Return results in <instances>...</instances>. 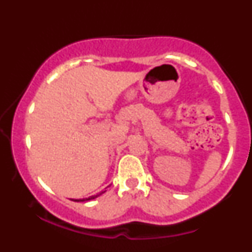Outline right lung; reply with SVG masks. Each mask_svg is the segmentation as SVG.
I'll return each instance as SVG.
<instances>
[{
    "instance_id": "add662e5",
    "label": "right lung",
    "mask_w": 252,
    "mask_h": 252,
    "mask_svg": "<svg viewBox=\"0 0 252 252\" xmlns=\"http://www.w3.org/2000/svg\"><path fill=\"white\" fill-rule=\"evenodd\" d=\"M106 191V190H104ZM104 191H101V193H98L97 195H94V196H90V197H88V198H82V199H71V200H75V202H87V200H91V199H94V198H97V197H99L100 195H102Z\"/></svg>"
}]
</instances>
